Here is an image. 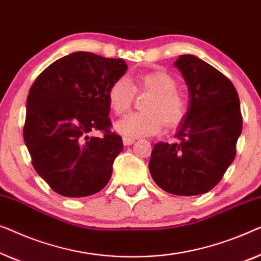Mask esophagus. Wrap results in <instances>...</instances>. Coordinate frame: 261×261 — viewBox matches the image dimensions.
<instances>
[{
    "instance_id": "1",
    "label": "esophagus",
    "mask_w": 261,
    "mask_h": 261,
    "mask_svg": "<svg viewBox=\"0 0 261 261\" xmlns=\"http://www.w3.org/2000/svg\"><path fill=\"white\" fill-rule=\"evenodd\" d=\"M134 142H135V139H134V138H130V137H123V143H124V145L129 146V145H131V144H134Z\"/></svg>"
}]
</instances>
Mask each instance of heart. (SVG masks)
Masks as SVG:
<instances>
[{
  "label": "heart",
  "instance_id": "heart-1",
  "mask_svg": "<svg viewBox=\"0 0 261 261\" xmlns=\"http://www.w3.org/2000/svg\"><path fill=\"white\" fill-rule=\"evenodd\" d=\"M177 82L166 71H153L138 75L132 85L125 76H120L110 86L108 99L110 108L116 115H124L131 108L136 92L151 95L146 99L145 112H131L116 124V130L126 137L159 134L163 123L168 127L178 125L187 112V100L176 90Z\"/></svg>",
  "mask_w": 261,
  "mask_h": 261
}]
</instances>
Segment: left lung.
<instances>
[{"label": "left lung", "instance_id": "1", "mask_svg": "<svg viewBox=\"0 0 261 261\" xmlns=\"http://www.w3.org/2000/svg\"><path fill=\"white\" fill-rule=\"evenodd\" d=\"M175 66L188 86L189 108L176 142L153 145L149 170L167 193L200 195L221 181L236 159L242 130L240 100L232 82L201 59L179 56Z\"/></svg>", "mask_w": 261, "mask_h": 261}]
</instances>
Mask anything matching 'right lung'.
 Wrapping results in <instances>:
<instances>
[{"mask_svg": "<svg viewBox=\"0 0 261 261\" xmlns=\"http://www.w3.org/2000/svg\"><path fill=\"white\" fill-rule=\"evenodd\" d=\"M126 69L123 59L75 52L33 83L23 139L36 172L60 195H93L110 181L123 141L111 131L108 92Z\"/></svg>", "mask_w": 261, "mask_h": 261, "instance_id": "obj_1", "label": "right lung"}]
</instances>
